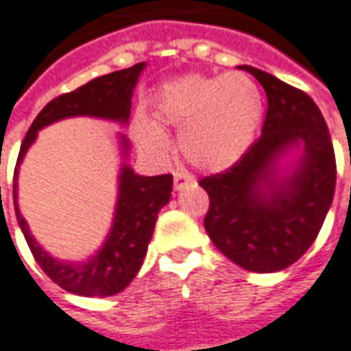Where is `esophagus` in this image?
<instances>
[{"mask_svg":"<svg viewBox=\"0 0 351 351\" xmlns=\"http://www.w3.org/2000/svg\"><path fill=\"white\" fill-rule=\"evenodd\" d=\"M188 184H194V176L186 171H176L175 173V190H184Z\"/></svg>","mask_w":351,"mask_h":351,"instance_id":"esophagus-1","label":"esophagus"}]
</instances>
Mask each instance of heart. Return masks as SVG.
I'll return each instance as SVG.
<instances>
[{
    "label": "heart",
    "instance_id": "1",
    "mask_svg": "<svg viewBox=\"0 0 351 351\" xmlns=\"http://www.w3.org/2000/svg\"><path fill=\"white\" fill-rule=\"evenodd\" d=\"M154 121L138 117L132 132L152 154L167 152L161 126L178 128V147L197 169L223 171L252 147L263 119V92L242 71L226 75H184L165 82L154 97Z\"/></svg>",
    "mask_w": 351,
    "mask_h": 351
}]
</instances>
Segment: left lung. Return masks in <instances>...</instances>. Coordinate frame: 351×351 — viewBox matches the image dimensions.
Here are the masks:
<instances>
[{"label": "left lung", "instance_id": "1", "mask_svg": "<svg viewBox=\"0 0 351 351\" xmlns=\"http://www.w3.org/2000/svg\"><path fill=\"white\" fill-rule=\"evenodd\" d=\"M267 94L261 138L225 173L206 176V230L217 250L254 273L295 263L315 242L332 204L336 159L315 101L256 66L242 65ZM296 157L288 166L282 161Z\"/></svg>", "mask_w": 351, "mask_h": 351}]
</instances>
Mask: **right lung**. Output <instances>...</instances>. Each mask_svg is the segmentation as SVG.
Segmentation results:
<instances>
[{
  "instance_id": "1",
  "label": "right lung",
  "mask_w": 351,
  "mask_h": 351,
  "mask_svg": "<svg viewBox=\"0 0 351 351\" xmlns=\"http://www.w3.org/2000/svg\"><path fill=\"white\" fill-rule=\"evenodd\" d=\"M144 69L145 63H138L130 69L94 78L88 84L76 88L75 92L51 99L28 128L25 142L19 152L15 184H13L16 221L38 265L42 267V271L56 285L65 288L71 294L106 298V295L119 294L132 282V278L138 275L140 267L144 263L147 244L156 228L157 213L171 199L173 176H142L134 173V169L126 163L130 154V142L125 134H119L123 163L117 180L119 188H117L113 225L109 228V234L104 240L101 247L94 256H90L84 261H65L47 254L36 242L34 236L30 234L28 223L19 211V202H16L19 165L23 163L28 147L36 142L38 132L57 121H63L69 117H95V119L113 121L119 125H128L132 92Z\"/></svg>"
}]
</instances>
